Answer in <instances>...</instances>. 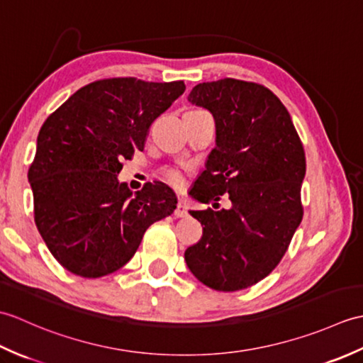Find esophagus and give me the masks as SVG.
<instances>
[{"instance_id": "1", "label": "esophagus", "mask_w": 363, "mask_h": 363, "mask_svg": "<svg viewBox=\"0 0 363 363\" xmlns=\"http://www.w3.org/2000/svg\"><path fill=\"white\" fill-rule=\"evenodd\" d=\"M174 217H177V218L187 217V207H186V204H184L182 201L177 203L176 209H174Z\"/></svg>"}]
</instances>
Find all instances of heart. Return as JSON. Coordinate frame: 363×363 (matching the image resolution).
Instances as JSON below:
<instances>
[{
    "mask_svg": "<svg viewBox=\"0 0 363 363\" xmlns=\"http://www.w3.org/2000/svg\"><path fill=\"white\" fill-rule=\"evenodd\" d=\"M165 177L167 179L172 182V184H181L182 182V173L179 172V169L177 168H169V169H167L165 172Z\"/></svg>",
    "mask_w": 363,
    "mask_h": 363,
    "instance_id": "b5f03b06",
    "label": "heart"
}]
</instances>
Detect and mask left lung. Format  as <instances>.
<instances>
[{
    "label": "left lung",
    "instance_id": "8db88e82",
    "mask_svg": "<svg viewBox=\"0 0 363 363\" xmlns=\"http://www.w3.org/2000/svg\"><path fill=\"white\" fill-rule=\"evenodd\" d=\"M189 101L215 120V148L190 195L209 203L228 194L233 206L190 211L204 228L184 257L207 287L248 289L279 264L303 220V143L281 99L259 84L203 82L191 89Z\"/></svg>",
    "mask_w": 363,
    "mask_h": 363
}]
</instances>
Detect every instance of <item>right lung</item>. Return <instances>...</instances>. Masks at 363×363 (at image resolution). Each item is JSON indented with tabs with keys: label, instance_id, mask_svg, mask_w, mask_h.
I'll return each mask as SVG.
<instances>
[{
	"label": "right lung",
	"instance_id": "add662e5",
	"mask_svg": "<svg viewBox=\"0 0 363 363\" xmlns=\"http://www.w3.org/2000/svg\"><path fill=\"white\" fill-rule=\"evenodd\" d=\"M186 84L112 78L79 89L52 112L29 168L38 233L60 265L101 277L128 264L152 223L177 198L164 182L135 191L118 181L121 160L143 150L152 121Z\"/></svg>",
	"mask_w": 363,
	"mask_h": 363
}]
</instances>
